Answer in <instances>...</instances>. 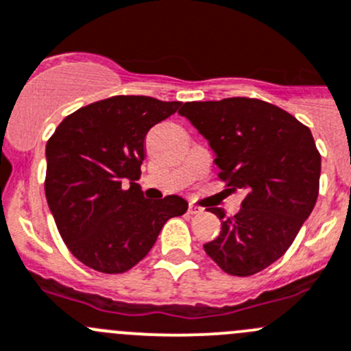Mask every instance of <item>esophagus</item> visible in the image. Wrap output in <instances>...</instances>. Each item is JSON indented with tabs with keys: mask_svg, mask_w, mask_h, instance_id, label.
I'll return each instance as SVG.
<instances>
[{
	"mask_svg": "<svg viewBox=\"0 0 351 351\" xmlns=\"http://www.w3.org/2000/svg\"><path fill=\"white\" fill-rule=\"evenodd\" d=\"M188 212L191 213V215H196V213H202V212H203V208H199V206H196V205H193V203H189Z\"/></svg>",
	"mask_w": 351,
	"mask_h": 351,
	"instance_id": "obj_1",
	"label": "esophagus"
}]
</instances>
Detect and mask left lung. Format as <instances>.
<instances>
[{"mask_svg": "<svg viewBox=\"0 0 351 351\" xmlns=\"http://www.w3.org/2000/svg\"><path fill=\"white\" fill-rule=\"evenodd\" d=\"M215 153L219 178L246 189L241 210L203 245L223 272L248 278L281 258L319 196L320 153L312 132L291 113L255 98L189 101L179 110Z\"/></svg>", "mask_w": 351, "mask_h": 351, "instance_id": "obj_1", "label": "left lung"}]
</instances>
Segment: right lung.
<instances>
[{"mask_svg":"<svg viewBox=\"0 0 351 351\" xmlns=\"http://www.w3.org/2000/svg\"><path fill=\"white\" fill-rule=\"evenodd\" d=\"M181 105L112 96L70 113L48 139L46 199L66 248L89 269H132L153 248L163 223L188 210L176 195L145 199L136 182L146 134Z\"/></svg>","mask_w":351,"mask_h":351,"instance_id":"add662e5","label":"right lung"}]
</instances>
